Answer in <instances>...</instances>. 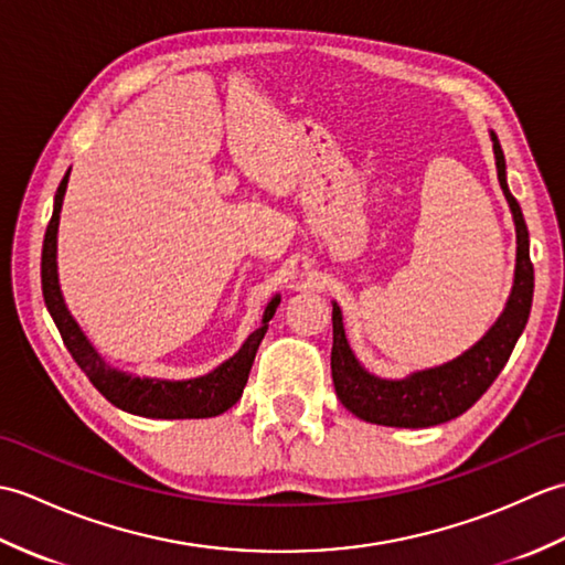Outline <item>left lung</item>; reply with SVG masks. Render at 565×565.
<instances>
[{
    "instance_id": "1",
    "label": "left lung",
    "mask_w": 565,
    "mask_h": 565,
    "mask_svg": "<svg viewBox=\"0 0 565 565\" xmlns=\"http://www.w3.org/2000/svg\"><path fill=\"white\" fill-rule=\"evenodd\" d=\"M490 140H493L498 182L510 203L514 233H518V264H514V284L508 306L495 326L461 356L435 369L415 371L405 379H379L359 364L350 342H347L342 310L338 303H332V383L340 403L359 419L386 427L417 429L449 423V419L463 415L493 386L502 366L508 364L526 320H530L534 296L530 231H526L518 199L508 189L505 154H502L500 140L495 134H490Z\"/></svg>"
}]
</instances>
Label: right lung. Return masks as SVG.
I'll list each match as a JSON object with an SVG mask.
<instances>
[{
	"label": "right lung",
	"mask_w": 565,
	"mask_h": 565,
	"mask_svg": "<svg viewBox=\"0 0 565 565\" xmlns=\"http://www.w3.org/2000/svg\"><path fill=\"white\" fill-rule=\"evenodd\" d=\"M70 170L65 172L63 182L55 191L53 215L47 223L45 239H43V255H41V284H43V298L47 306V313L55 320L63 338L67 352L75 359L77 366L87 374L106 401L114 403L121 411L140 417H154V419H191V417H215L233 407L249 376L252 362H255L257 347L264 340V332L269 328V320L276 313L281 298L274 296L264 308L262 326L249 334L245 344L223 362L215 366L211 374L186 381H167V379H148V376H134L126 371L111 369L104 362L102 354L94 350L87 334L79 330L75 318L70 316L65 306L63 291H60L57 281V225H60V209H63V199L67 191Z\"/></svg>",
	"instance_id": "right-lung-1"
}]
</instances>
